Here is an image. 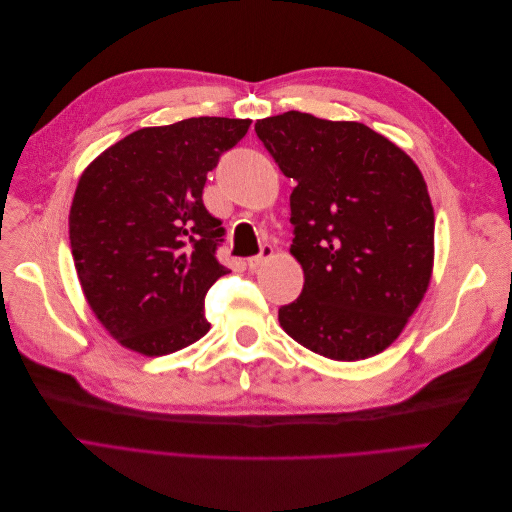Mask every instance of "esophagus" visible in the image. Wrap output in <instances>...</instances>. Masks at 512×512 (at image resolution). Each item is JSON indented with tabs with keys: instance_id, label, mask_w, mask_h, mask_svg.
Returning a JSON list of instances; mask_svg holds the SVG:
<instances>
[{
	"instance_id": "obj_1",
	"label": "esophagus",
	"mask_w": 512,
	"mask_h": 512,
	"mask_svg": "<svg viewBox=\"0 0 512 512\" xmlns=\"http://www.w3.org/2000/svg\"><path fill=\"white\" fill-rule=\"evenodd\" d=\"M273 256V248L271 246H262V250H260V254L258 256H252V258H248V266L252 271H256V269H260L262 264H266L269 262V258Z\"/></svg>"
}]
</instances>
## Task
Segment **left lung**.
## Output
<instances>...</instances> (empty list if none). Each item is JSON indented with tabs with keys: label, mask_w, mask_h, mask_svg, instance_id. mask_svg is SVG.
<instances>
[{
	"label": "left lung",
	"mask_w": 512,
	"mask_h": 512,
	"mask_svg": "<svg viewBox=\"0 0 512 512\" xmlns=\"http://www.w3.org/2000/svg\"><path fill=\"white\" fill-rule=\"evenodd\" d=\"M256 135L298 185L289 196L298 300L279 308L283 331L331 360H364L392 346L433 271L435 216L419 166L354 120L289 110Z\"/></svg>",
	"instance_id": "left-lung-1"
}]
</instances>
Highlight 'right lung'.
<instances>
[{
    "instance_id": "add662e5",
    "label": "right lung",
    "mask_w": 512,
    "mask_h": 512,
    "mask_svg": "<svg viewBox=\"0 0 512 512\" xmlns=\"http://www.w3.org/2000/svg\"><path fill=\"white\" fill-rule=\"evenodd\" d=\"M250 123L200 116L145 127L83 170L70 250L87 304L120 346L164 356L208 333L204 298L231 271L214 256L225 229L202 191Z\"/></svg>"
}]
</instances>
